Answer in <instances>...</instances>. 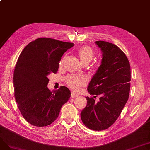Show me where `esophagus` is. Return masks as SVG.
Masks as SVG:
<instances>
[{
  "label": "esophagus",
  "instance_id": "obj_1",
  "mask_svg": "<svg viewBox=\"0 0 150 150\" xmlns=\"http://www.w3.org/2000/svg\"><path fill=\"white\" fill-rule=\"evenodd\" d=\"M79 96L78 95L75 94L74 92H71V98H75V97H77V96Z\"/></svg>",
  "mask_w": 150,
  "mask_h": 150
}]
</instances>
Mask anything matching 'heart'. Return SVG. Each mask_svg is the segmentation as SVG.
I'll return each mask as SVG.
<instances>
[{
  "instance_id": "b5f03b06",
  "label": "heart",
  "mask_w": 150,
  "mask_h": 150,
  "mask_svg": "<svg viewBox=\"0 0 150 150\" xmlns=\"http://www.w3.org/2000/svg\"><path fill=\"white\" fill-rule=\"evenodd\" d=\"M78 54L82 64L85 62H90L94 57L93 49L88 46L82 47L79 49ZM63 60L60 61V64H62ZM65 83L69 87L74 91H79L80 88L84 86L86 83V79L83 76L70 75L67 76L65 79Z\"/></svg>"
}]
</instances>
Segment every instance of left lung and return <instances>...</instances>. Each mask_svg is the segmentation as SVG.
Listing matches in <instances>:
<instances>
[{
    "mask_svg": "<svg viewBox=\"0 0 150 150\" xmlns=\"http://www.w3.org/2000/svg\"><path fill=\"white\" fill-rule=\"evenodd\" d=\"M102 59L89 83L87 90L96 103L86 97L87 104L81 111V119L90 129L101 131L108 128L117 120L129 97L131 70L129 62L123 52L113 43L96 41Z\"/></svg>",
    "mask_w": 150,
    "mask_h": 150,
    "instance_id": "8db88e82",
    "label": "left lung"
}]
</instances>
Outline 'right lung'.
Instances as JSON below:
<instances>
[{"mask_svg": "<svg viewBox=\"0 0 150 150\" xmlns=\"http://www.w3.org/2000/svg\"><path fill=\"white\" fill-rule=\"evenodd\" d=\"M74 45L50 38H38L24 48L13 74L15 98L18 108L27 122L45 127L58 118L61 108L70 98L66 86L50 91L48 76L56 74L64 53Z\"/></svg>", "mask_w": 150, "mask_h": 150, "instance_id": "1", "label": "right lung"}]
</instances>
